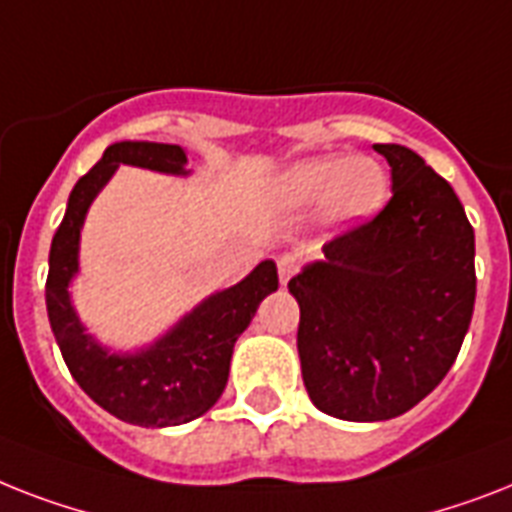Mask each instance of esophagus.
<instances>
[{"label": "esophagus", "mask_w": 512, "mask_h": 512, "mask_svg": "<svg viewBox=\"0 0 512 512\" xmlns=\"http://www.w3.org/2000/svg\"><path fill=\"white\" fill-rule=\"evenodd\" d=\"M297 270H299L297 255H281V257H278V278H281V284H289V278H292Z\"/></svg>", "instance_id": "34e87169"}]
</instances>
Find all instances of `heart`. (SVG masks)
<instances>
[{
  "label": "heart",
  "instance_id": "heart-1",
  "mask_svg": "<svg viewBox=\"0 0 512 512\" xmlns=\"http://www.w3.org/2000/svg\"><path fill=\"white\" fill-rule=\"evenodd\" d=\"M284 191L286 199L294 205H318L328 199L336 220L357 223L384 207L389 178L373 160L352 162L350 157H315L289 170Z\"/></svg>",
  "mask_w": 512,
  "mask_h": 512
}]
</instances>
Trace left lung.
Instances as JSON below:
<instances>
[{
	"instance_id": "1",
	"label": "left lung",
	"mask_w": 512,
	"mask_h": 512,
	"mask_svg": "<svg viewBox=\"0 0 512 512\" xmlns=\"http://www.w3.org/2000/svg\"><path fill=\"white\" fill-rule=\"evenodd\" d=\"M392 197L289 281L307 394L342 421H389L455 363L476 302V242L458 194L421 155L376 144Z\"/></svg>"
}]
</instances>
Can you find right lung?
Listing matches in <instances>:
<instances>
[{"label":"right lung","instance_id":"add662e5","mask_svg":"<svg viewBox=\"0 0 512 512\" xmlns=\"http://www.w3.org/2000/svg\"><path fill=\"white\" fill-rule=\"evenodd\" d=\"M184 162V149L176 144L118 141L107 147L102 160L70 191L68 210L49 249L47 313L68 371L107 413L147 429L189 423L218 402L226 389L236 339L255 318L257 305L278 289L276 263L265 260L244 281L205 299L168 336L139 355H107L83 334L70 305L68 284L78 270V236L91 199L118 165L184 173Z\"/></svg>","mask_w":512,"mask_h":512}]
</instances>
